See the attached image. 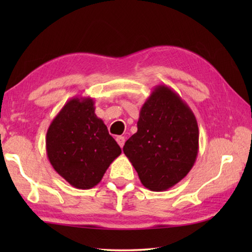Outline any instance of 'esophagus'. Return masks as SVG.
<instances>
[{"instance_id":"esophagus-1","label":"esophagus","mask_w":252,"mask_h":252,"mask_svg":"<svg viewBox=\"0 0 252 252\" xmlns=\"http://www.w3.org/2000/svg\"><path fill=\"white\" fill-rule=\"evenodd\" d=\"M117 142H118V144L119 146H120L121 148L125 146V142H126V139H125V136H122V135H119V136H117Z\"/></svg>"}]
</instances>
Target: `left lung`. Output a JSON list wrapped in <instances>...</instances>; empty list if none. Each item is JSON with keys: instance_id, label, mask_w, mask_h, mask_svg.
Wrapping results in <instances>:
<instances>
[{"instance_id": "8db88e82", "label": "left lung", "mask_w": 252, "mask_h": 252, "mask_svg": "<svg viewBox=\"0 0 252 252\" xmlns=\"http://www.w3.org/2000/svg\"><path fill=\"white\" fill-rule=\"evenodd\" d=\"M138 131L123 152L142 185L164 191L192 169L199 151V129L192 110L167 85H157L140 110Z\"/></svg>"}]
</instances>
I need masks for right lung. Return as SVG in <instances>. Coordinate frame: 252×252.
I'll return each instance as SVG.
<instances>
[{"mask_svg": "<svg viewBox=\"0 0 252 252\" xmlns=\"http://www.w3.org/2000/svg\"><path fill=\"white\" fill-rule=\"evenodd\" d=\"M91 97L67 101L46 132V155L53 169L72 187L91 189L121 155V148L94 113Z\"/></svg>", "mask_w": 252, "mask_h": 252, "instance_id": "right-lung-1", "label": "right lung"}]
</instances>
